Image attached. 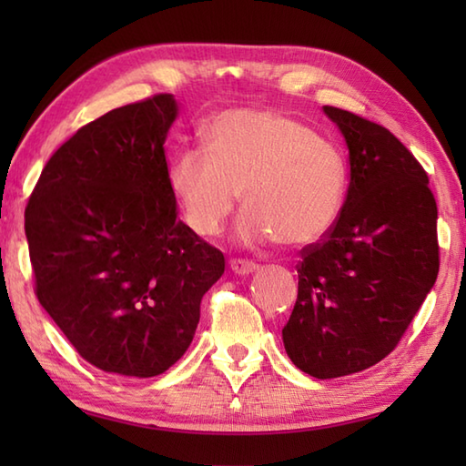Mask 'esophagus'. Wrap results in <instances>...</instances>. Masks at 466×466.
I'll return each instance as SVG.
<instances>
[{
  "label": "esophagus",
  "instance_id": "1",
  "mask_svg": "<svg viewBox=\"0 0 466 466\" xmlns=\"http://www.w3.org/2000/svg\"><path fill=\"white\" fill-rule=\"evenodd\" d=\"M228 264H230V270L238 276L252 274L256 268H258V266H256L252 260H242V258H232Z\"/></svg>",
  "mask_w": 466,
  "mask_h": 466
}]
</instances>
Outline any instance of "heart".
<instances>
[{"mask_svg":"<svg viewBox=\"0 0 466 466\" xmlns=\"http://www.w3.org/2000/svg\"><path fill=\"white\" fill-rule=\"evenodd\" d=\"M167 187L186 224L210 238L240 202L246 242L279 240L304 248L339 220L346 170L336 147L296 117L276 110H230L210 122L204 150L177 154Z\"/></svg>","mask_w":466,"mask_h":466,"instance_id":"b5f03b06","label":"heart"}]
</instances>
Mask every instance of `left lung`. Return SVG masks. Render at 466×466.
<instances>
[{"label":"left lung","mask_w":466,"mask_h":466,"mask_svg":"<svg viewBox=\"0 0 466 466\" xmlns=\"http://www.w3.org/2000/svg\"><path fill=\"white\" fill-rule=\"evenodd\" d=\"M349 146L339 220L306 246L286 354L314 379L360 372L389 356L439 274L437 202L407 146L366 117L324 106Z\"/></svg>","instance_id":"left-lung-1"}]
</instances>
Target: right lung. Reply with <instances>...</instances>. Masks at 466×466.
<instances>
[{"mask_svg":"<svg viewBox=\"0 0 466 466\" xmlns=\"http://www.w3.org/2000/svg\"><path fill=\"white\" fill-rule=\"evenodd\" d=\"M172 94L82 126L25 208L35 296L84 360L147 379L190 346L224 254L177 220L164 142Z\"/></svg>","mask_w":466,"mask_h":466,"instance_id":"add662e5","label":"right lung"}]
</instances>
